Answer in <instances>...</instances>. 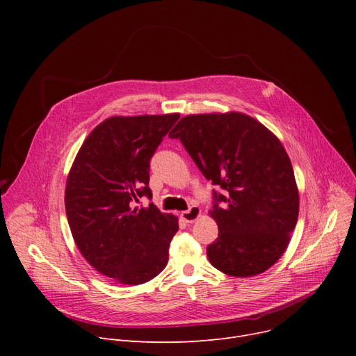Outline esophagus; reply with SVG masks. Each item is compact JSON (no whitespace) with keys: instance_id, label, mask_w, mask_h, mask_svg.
I'll return each mask as SVG.
<instances>
[{"instance_id":"esophagus-1","label":"esophagus","mask_w":356,"mask_h":356,"mask_svg":"<svg viewBox=\"0 0 356 356\" xmlns=\"http://www.w3.org/2000/svg\"><path fill=\"white\" fill-rule=\"evenodd\" d=\"M200 216V208L197 207H192L189 211L186 212H180V219L186 223H193L195 220H197Z\"/></svg>"}]
</instances>
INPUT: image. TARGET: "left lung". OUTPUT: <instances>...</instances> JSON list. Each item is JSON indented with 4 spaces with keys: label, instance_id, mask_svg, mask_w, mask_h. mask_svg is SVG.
<instances>
[{
    "label": "left lung",
    "instance_id": "1",
    "mask_svg": "<svg viewBox=\"0 0 356 356\" xmlns=\"http://www.w3.org/2000/svg\"><path fill=\"white\" fill-rule=\"evenodd\" d=\"M179 138L216 195L209 215L218 238L209 263L231 277L267 271L284 254L298 216V189L290 157L271 131L242 112L183 117L168 134Z\"/></svg>",
    "mask_w": 356,
    "mask_h": 356
}]
</instances>
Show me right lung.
I'll use <instances>...</instances> for the list:
<instances>
[{"label": "right lung", "instance_id": "right-lung-1", "mask_svg": "<svg viewBox=\"0 0 356 356\" xmlns=\"http://www.w3.org/2000/svg\"><path fill=\"white\" fill-rule=\"evenodd\" d=\"M179 117H109L90 131L69 170L65 208L74 244L120 284H144L167 266L179 220L154 203H137L152 197L149 160Z\"/></svg>", "mask_w": 356, "mask_h": 356}]
</instances>
